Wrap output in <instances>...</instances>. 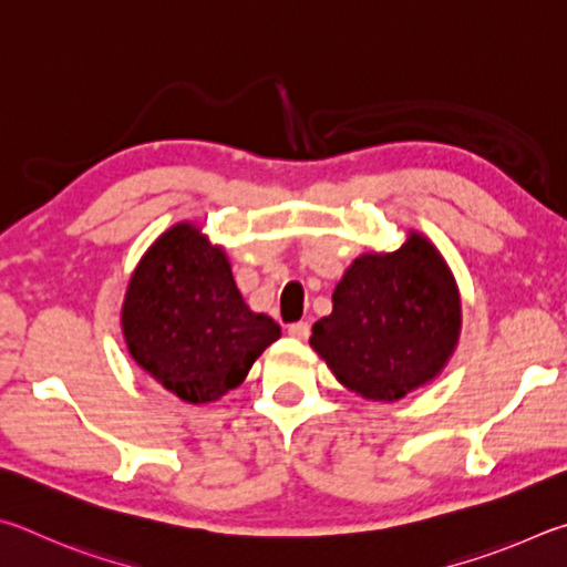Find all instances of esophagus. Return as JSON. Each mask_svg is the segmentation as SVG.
<instances>
[{
	"label": "esophagus",
	"instance_id": "1",
	"mask_svg": "<svg viewBox=\"0 0 567 567\" xmlns=\"http://www.w3.org/2000/svg\"><path fill=\"white\" fill-rule=\"evenodd\" d=\"M289 336L291 339H299V341H306L311 336V323L309 321H296L289 326Z\"/></svg>",
	"mask_w": 567,
	"mask_h": 567
}]
</instances>
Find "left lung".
Returning <instances> with one entry per match:
<instances>
[{"label": "left lung", "mask_w": 567, "mask_h": 567, "mask_svg": "<svg viewBox=\"0 0 567 567\" xmlns=\"http://www.w3.org/2000/svg\"><path fill=\"white\" fill-rule=\"evenodd\" d=\"M461 301L431 241L411 234L399 251L355 258L333 291V313L313 323L311 346L346 389L399 401L449 361Z\"/></svg>", "instance_id": "left-lung-1"}]
</instances>
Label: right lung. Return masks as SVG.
I'll list each match as a JSON object with an SVG mask.
<instances>
[{
    "instance_id": "right-lung-1",
    "label": "right lung",
    "mask_w": 567,
    "mask_h": 567,
    "mask_svg": "<svg viewBox=\"0 0 567 567\" xmlns=\"http://www.w3.org/2000/svg\"><path fill=\"white\" fill-rule=\"evenodd\" d=\"M128 353L188 403L221 399L281 329L238 293L224 251L178 224L144 254L122 311Z\"/></svg>"
}]
</instances>
